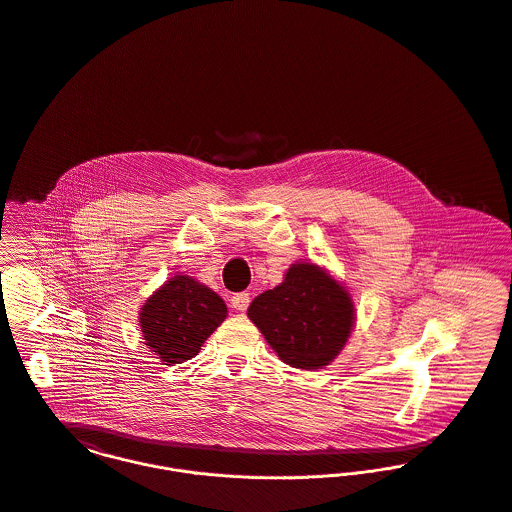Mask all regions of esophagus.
Returning <instances> with one entry per match:
<instances>
[{
  "label": "esophagus",
  "mask_w": 512,
  "mask_h": 512,
  "mask_svg": "<svg viewBox=\"0 0 512 512\" xmlns=\"http://www.w3.org/2000/svg\"><path fill=\"white\" fill-rule=\"evenodd\" d=\"M249 302H251L249 292H237V294L231 296V308H235L237 312H245Z\"/></svg>",
  "instance_id": "esophagus-1"
}]
</instances>
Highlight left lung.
<instances>
[{
  "instance_id": "left-lung-1",
  "label": "left lung",
  "mask_w": 512,
  "mask_h": 512,
  "mask_svg": "<svg viewBox=\"0 0 512 512\" xmlns=\"http://www.w3.org/2000/svg\"><path fill=\"white\" fill-rule=\"evenodd\" d=\"M247 316L284 363L320 369L336 359L349 338L353 302L326 271L296 263L284 283L251 302Z\"/></svg>"
}]
</instances>
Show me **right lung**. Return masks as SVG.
<instances>
[{"label":"right lung","mask_w":512,"mask_h":512,"mask_svg":"<svg viewBox=\"0 0 512 512\" xmlns=\"http://www.w3.org/2000/svg\"><path fill=\"white\" fill-rule=\"evenodd\" d=\"M145 343L165 365L198 355L202 343L226 320L224 300L204 284L176 275L141 308Z\"/></svg>","instance_id":"obj_1"}]
</instances>
